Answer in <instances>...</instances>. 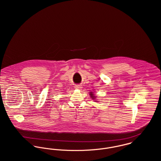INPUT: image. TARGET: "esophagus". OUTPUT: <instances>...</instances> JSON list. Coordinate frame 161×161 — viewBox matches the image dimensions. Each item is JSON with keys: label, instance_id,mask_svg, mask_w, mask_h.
Returning a JSON list of instances; mask_svg holds the SVG:
<instances>
[{"label": "esophagus", "instance_id": "obj_1", "mask_svg": "<svg viewBox=\"0 0 161 161\" xmlns=\"http://www.w3.org/2000/svg\"><path fill=\"white\" fill-rule=\"evenodd\" d=\"M75 88L77 89H82V86L79 85V84H77L75 86Z\"/></svg>", "mask_w": 161, "mask_h": 161}]
</instances>
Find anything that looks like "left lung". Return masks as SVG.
Wrapping results in <instances>:
<instances>
[{
    "instance_id": "8db88e82",
    "label": "left lung",
    "mask_w": 161,
    "mask_h": 161,
    "mask_svg": "<svg viewBox=\"0 0 161 161\" xmlns=\"http://www.w3.org/2000/svg\"><path fill=\"white\" fill-rule=\"evenodd\" d=\"M90 95H91V97H92V98H95V96H93V94H92V92H91V93H90Z\"/></svg>"
}]
</instances>
